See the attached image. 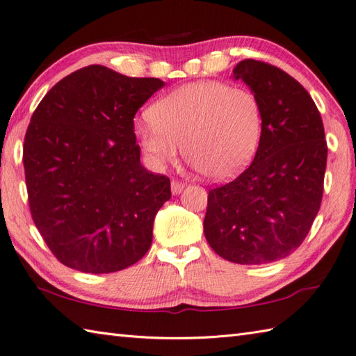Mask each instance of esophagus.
<instances>
[{
    "label": "esophagus",
    "instance_id": "34e87169",
    "mask_svg": "<svg viewBox=\"0 0 356 356\" xmlns=\"http://www.w3.org/2000/svg\"><path fill=\"white\" fill-rule=\"evenodd\" d=\"M184 188H185L184 181L176 180V179L171 180V193H172V194H180L181 189H184Z\"/></svg>",
    "mask_w": 356,
    "mask_h": 356
}]
</instances>
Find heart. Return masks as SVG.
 <instances>
[{
	"label": "heart",
	"mask_w": 356,
	"mask_h": 356,
	"mask_svg": "<svg viewBox=\"0 0 356 356\" xmlns=\"http://www.w3.org/2000/svg\"><path fill=\"white\" fill-rule=\"evenodd\" d=\"M150 118L135 127L148 159L172 162L184 143L186 161L216 180L235 176L252 161L264 126L261 102L250 89L217 80L172 90L152 106Z\"/></svg>",
	"instance_id": "obj_1"
}]
</instances>
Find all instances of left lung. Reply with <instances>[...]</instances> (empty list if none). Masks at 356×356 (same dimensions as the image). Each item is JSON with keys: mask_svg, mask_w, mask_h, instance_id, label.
<instances>
[{"mask_svg": "<svg viewBox=\"0 0 356 356\" xmlns=\"http://www.w3.org/2000/svg\"><path fill=\"white\" fill-rule=\"evenodd\" d=\"M234 77L259 98L262 136L250 167L209 189L203 227L221 258L258 266L286 258L307 238L323 197L327 144L316 103L290 74L245 59Z\"/></svg>", "mask_w": 356, "mask_h": 356, "instance_id": "1", "label": "left lung"}]
</instances>
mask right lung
<instances>
[{
  "label": "right lung",
  "mask_w": 356,
  "mask_h": 356,
  "mask_svg": "<svg viewBox=\"0 0 356 356\" xmlns=\"http://www.w3.org/2000/svg\"><path fill=\"white\" fill-rule=\"evenodd\" d=\"M162 86L89 65L56 83L33 112L22 152L30 212L63 266L113 273L150 249L171 188L140 165L134 118Z\"/></svg>",
  "instance_id": "right-lung-1"
}]
</instances>
